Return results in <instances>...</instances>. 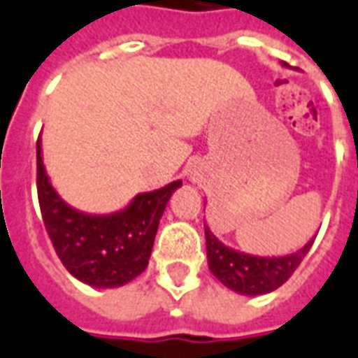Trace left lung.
Wrapping results in <instances>:
<instances>
[{
  "label": "left lung",
  "instance_id": "obj_1",
  "mask_svg": "<svg viewBox=\"0 0 358 358\" xmlns=\"http://www.w3.org/2000/svg\"><path fill=\"white\" fill-rule=\"evenodd\" d=\"M207 261L215 276L232 292L241 295H263L287 282L301 261L305 259L315 238L305 248L284 257H255L228 248L205 226Z\"/></svg>",
  "mask_w": 358,
  "mask_h": 358
}]
</instances>
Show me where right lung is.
<instances>
[{
	"label": "right lung",
	"mask_w": 358,
	"mask_h": 358,
	"mask_svg": "<svg viewBox=\"0 0 358 358\" xmlns=\"http://www.w3.org/2000/svg\"><path fill=\"white\" fill-rule=\"evenodd\" d=\"M38 201L55 253L65 268L92 287H118L148 268L159 220L182 182L136 195L122 210L88 215L73 209L50 184L42 161V143H36Z\"/></svg>",
	"instance_id": "obj_1"
}]
</instances>
